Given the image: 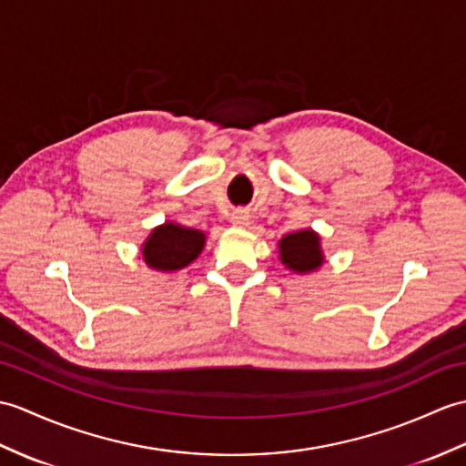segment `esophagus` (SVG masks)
Returning <instances> with one entry per match:
<instances>
[{
	"instance_id": "obj_1",
	"label": "esophagus",
	"mask_w": 466,
	"mask_h": 466,
	"mask_svg": "<svg viewBox=\"0 0 466 466\" xmlns=\"http://www.w3.org/2000/svg\"><path fill=\"white\" fill-rule=\"evenodd\" d=\"M248 222H250V214H248L246 210H236V212H232L230 224L234 226V228H246Z\"/></svg>"
}]
</instances>
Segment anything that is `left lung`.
I'll use <instances>...</instances> for the list:
<instances>
[{
    "label": "left lung",
    "instance_id": "1",
    "mask_svg": "<svg viewBox=\"0 0 466 466\" xmlns=\"http://www.w3.org/2000/svg\"><path fill=\"white\" fill-rule=\"evenodd\" d=\"M279 262L298 276L313 274L326 262L321 250V236L313 228L296 230L278 240Z\"/></svg>",
    "mask_w": 466,
    "mask_h": 466
}]
</instances>
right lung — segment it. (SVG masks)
I'll list each match as a JSON object with an SVG mask.
<instances>
[{
    "label": "right lung",
    "mask_w": 466,
    "mask_h": 466,
    "mask_svg": "<svg viewBox=\"0 0 466 466\" xmlns=\"http://www.w3.org/2000/svg\"><path fill=\"white\" fill-rule=\"evenodd\" d=\"M204 246H207V234L202 230L167 220L155 226L145 238V242L140 244V256L155 272L175 274L188 268L202 254Z\"/></svg>",
    "instance_id": "add662e5"
}]
</instances>
